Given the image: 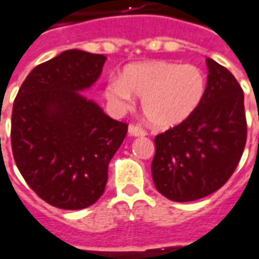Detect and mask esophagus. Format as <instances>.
Masks as SVG:
<instances>
[{"instance_id":"1","label":"esophagus","mask_w":259,"mask_h":259,"mask_svg":"<svg viewBox=\"0 0 259 259\" xmlns=\"http://www.w3.org/2000/svg\"><path fill=\"white\" fill-rule=\"evenodd\" d=\"M129 135L132 137H144L147 136V132L140 126H135V124H130L129 126Z\"/></svg>"}]
</instances>
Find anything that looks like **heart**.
I'll return each instance as SVG.
<instances>
[{
    "label": "heart",
    "mask_w": 259,
    "mask_h": 259,
    "mask_svg": "<svg viewBox=\"0 0 259 259\" xmlns=\"http://www.w3.org/2000/svg\"><path fill=\"white\" fill-rule=\"evenodd\" d=\"M206 76L195 65L150 61L124 66L120 77L108 79L104 98L116 111H126L133 96L158 129H170L193 115L204 98Z\"/></svg>",
    "instance_id": "b5f03b06"
}]
</instances>
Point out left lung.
Returning <instances> with one entry per match:
<instances>
[{
  "instance_id": "left-lung-1",
  "label": "left lung",
  "mask_w": 259,
  "mask_h": 259,
  "mask_svg": "<svg viewBox=\"0 0 259 259\" xmlns=\"http://www.w3.org/2000/svg\"><path fill=\"white\" fill-rule=\"evenodd\" d=\"M202 101L183 123L155 137L151 174L157 190L178 202L200 200L221 189L244 151V94L228 69L206 58Z\"/></svg>"
}]
</instances>
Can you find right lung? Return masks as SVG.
<instances>
[{"mask_svg":"<svg viewBox=\"0 0 259 259\" xmlns=\"http://www.w3.org/2000/svg\"><path fill=\"white\" fill-rule=\"evenodd\" d=\"M105 59L64 51L33 69L15 98L16 166L31 190L61 209H83L101 197L109 161L127 133V124L81 94L101 76Z\"/></svg>","mask_w":259,"mask_h":259,"instance_id":"add662e5","label":"right lung"}]
</instances>
